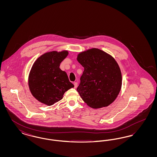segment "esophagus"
<instances>
[{"label": "esophagus", "instance_id": "esophagus-1", "mask_svg": "<svg viewBox=\"0 0 157 157\" xmlns=\"http://www.w3.org/2000/svg\"><path fill=\"white\" fill-rule=\"evenodd\" d=\"M78 86V83L76 82H74V87L75 88H76Z\"/></svg>", "mask_w": 157, "mask_h": 157}]
</instances>
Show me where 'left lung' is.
<instances>
[{
	"label": "left lung",
	"mask_w": 157,
	"mask_h": 157,
	"mask_svg": "<svg viewBox=\"0 0 157 157\" xmlns=\"http://www.w3.org/2000/svg\"><path fill=\"white\" fill-rule=\"evenodd\" d=\"M77 60L84 67L77 88L82 100L95 109L112 104L122 86L121 72L116 60L97 48L79 53Z\"/></svg>",
	"instance_id": "8db88e82"
}]
</instances>
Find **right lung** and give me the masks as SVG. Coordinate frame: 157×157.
<instances>
[{
  "mask_svg": "<svg viewBox=\"0 0 157 157\" xmlns=\"http://www.w3.org/2000/svg\"><path fill=\"white\" fill-rule=\"evenodd\" d=\"M68 55L67 51L45 53L39 57L31 68L28 84L32 95L48 106L61 100L64 93L74 85L67 74L59 68Z\"/></svg>",
  "mask_w": 157,
  "mask_h": 157,
  "instance_id": "1",
  "label": "right lung"
}]
</instances>
